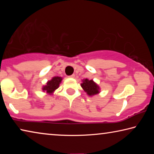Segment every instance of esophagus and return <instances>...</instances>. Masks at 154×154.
I'll return each instance as SVG.
<instances>
[{
  "label": "esophagus",
  "mask_w": 154,
  "mask_h": 154,
  "mask_svg": "<svg viewBox=\"0 0 154 154\" xmlns=\"http://www.w3.org/2000/svg\"><path fill=\"white\" fill-rule=\"evenodd\" d=\"M69 77H70V78H74L75 77V75L74 74L72 75H71V76H69Z\"/></svg>",
  "instance_id": "obj_1"
}]
</instances>
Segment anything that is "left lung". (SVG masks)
Wrapping results in <instances>:
<instances>
[{
  "instance_id": "1",
  "label": "left lung",
  "mask_w": 154,
  "mask_h": 154,
  "mask_svg": "<svg viewBox=\"0 0 154 154\" xmlns=\"http://www.w3.org/2000/svg\"><path fill=\"white\" fill-rule=\"evenodd\" d=\"M81 86L84 92H86L87 94L90 96H95L100 92V88L99 85L92 79H83L82 83H81Z\"/></svg>"
}]
</instances>
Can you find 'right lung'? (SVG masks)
Segmentation results:
<instances>
[{
  "instance_id": "add662e5",
  "label": "right lung",
  "mask_w": 154,
  "mask_h": 154,
  "mask_svg": "<svg viewBox=\"0 0 154 154\" xmlns=\"http://www.w3.org/2000/svg\"><path fill=\"white\" fill-rule=\"evenodd\" d=\"M62 81V77H54L51 78V80H49L46 83L45 85H43L42 88V90L43 92L49 95H52L54 92L59 88V85L60 84Z\"/></svg>"
}]
</instances>
